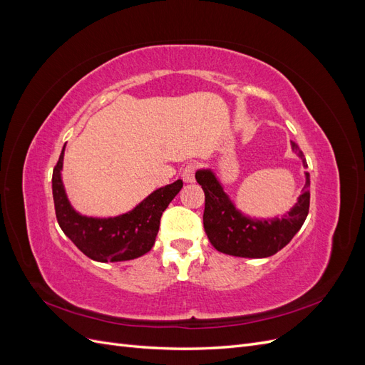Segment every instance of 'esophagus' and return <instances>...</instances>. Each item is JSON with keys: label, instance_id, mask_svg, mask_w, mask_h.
Wrapping results in <instances>:
<instances>
[{"label": "esophagus", "instance_id": "1", "mask_svg": "<svg viewBox=\"0 0 365 365\" xmlns=\"http://www.w3.org/2000/svg\"><path fill=\"white\" fill-rule=\"evenodd\" d=\"M195 172H196V164H193V163L187 164L184 170H182V175H181L184 182H193L195 181Z\"/></svg>", "mask_w": 365, "mask_h": 365}]
</instances>
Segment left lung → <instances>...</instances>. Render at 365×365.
I'll return each mask as SVG.
<instances>
[{
	"instance_id": "obj_1",
	"label": "left lung",
	"mask_w": 365,
	"mask_h": 365,
	"mask_svg": "<svg viewBox=\"0 0 365 365\" xmlns=\"http://www.w3.org/2000/svg\"><path fill=\"white\" fill-rule=\"evenodd\" d=\"M292 149L303 157V152L294 141ZM195 176L205 195L202 219L207 237L217 251L230 256L250 259L272 256L289 244L309 213V202H311L309 173H306L303 193L291 212L282 219L267 220L250 219L237 212L212 170H197Z\"/></svg>"
}]
</instances>
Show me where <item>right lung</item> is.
Masks as SVG:
<instances>
[{
  "label": "right lung",
  "instance_id": "obj_1",
  "mask_svg": "<svg viewBox=\"0 0 365 365\" xmlns=\"http://www.w3.org/2000/svg\"><path fill=\"white\" fill-rule=\"evenodd\" d=\"M63 150L53 169V201L59 227L85 256L96 262H123L150 251L160 230V219L173 197L182 189L178 180L150 193L132 212L117 217H86L71 207L65 193L61 170Z\"/></svg>",
  "mask_w": 365,
  "mask_h": 365
}]
</instances>
